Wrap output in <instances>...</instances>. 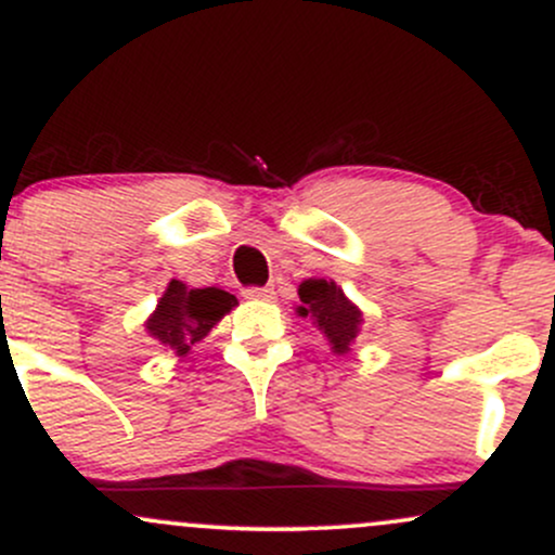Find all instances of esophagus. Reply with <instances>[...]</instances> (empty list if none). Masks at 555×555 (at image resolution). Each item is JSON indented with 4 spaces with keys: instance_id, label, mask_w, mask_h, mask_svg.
I'll return each mask as SVG.
<instances>
[{
    "instance_id": "obj_1",
    "label": "esophagus",
    "mask_w": 555,
    "mask_h": 555,
    "mask_svg": "<svg viewBox=\"0 0 555 555\" xmlns=\"http://www.w3.org/2000/svg\"><path fill=\"white\" fill-rule=\"evenodd\" d=\"M242 295L247 299H273V286H247Z\"/></svg>"
}]
</instances>
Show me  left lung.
Instances as JSON below:
<instances>
[{"label": "left lung", "mask_w": 555, "mask_h": 555, "mask_svg": "<svg viewBox=\"0 0 555 555\" xmlns=\"http://www.w3.org/2000/svg\"><path fill=\"white\" fill-rule=\"evenodd\" d=\"M299 299L302 305L297 313L302 318H313L318 328L328 336V344L334 352H349V344L354 341L360 331L362 313L344 297V292L334 282L326 279H308L299 284Z\"/></svg>", "instance_id": "1"}]
</instances>
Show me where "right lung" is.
Returning a JSON list of instances; mask_svg holds the SVG:
<instances>
[{"label":"right lung","instance_id":"right-lung-1","mask_svg":"<svg viewBox=\"0 0 555 555\" xmlns=\"http://www.w3.org/2000/svg\"><path fill=\"white\" fill-rule=\"evenodd\" d=\"M234 305H237V297L229 295L224 289H216V286L188 289L182 282L171 279L164 297L158 299L156 313L149 318L145 328L164 347H171L177 354H184Z\"/></svg>","mask_w":555,"mask_h":555}]
</instances>
